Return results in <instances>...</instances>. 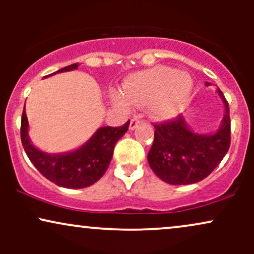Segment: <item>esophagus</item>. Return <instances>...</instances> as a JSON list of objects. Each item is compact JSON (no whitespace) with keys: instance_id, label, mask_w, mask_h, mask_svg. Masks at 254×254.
<instances>
[{"instance_id":"1","label":"esophagus","mask_w":254,"mask_h":254,"mask_svg":"<svg viewBox=\"0 0 254 254\" xmlns=\"http://www.w3.org/2000/svg\"><path fill=\"white\" fill-rule=\"evenodd\" d=\"M139 121H141V117H138V116H136V117L131 118V121H130V130L135 129L137 125H138Z\"/></svg>"}]
</instances>
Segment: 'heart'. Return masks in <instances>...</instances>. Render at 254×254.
Returning <instances> with one entry per match:
<instances>
[{"mask_svg":"<svg viewBox=\"0 0 254 254\" xmlns=\"http://www.w3.org/2000/svg\"><path fill=\"white\" fill-rule=\"evenodd\" d=\"M192 89L189 75L168 66H156L136 72L127 78L124 93L116 95V103L124 109L131 104L149 105L156 118H168L179 111Z\"/></svg>","mask_w":254,"mask_h":254,"instance_id":"b5f03b06","label":"heart"}]
</instances>
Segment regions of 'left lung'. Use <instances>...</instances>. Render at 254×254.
<instances>
[{
  "instance_id": "left-lung-1",
  "label": "left lung",
  "mask_w": 254,
  "mask_h": 254,
  "mask_svg": "<svg viewBox=\"0 0 254 254\" xmlns=\"http://www.w3.org/2000/svg\"><path fill=\"white\" fill-rule=\"evenodd\" d=\"M218 94L224 103L226 115L215 133L192 132L183 116L154 123L155 132L148 162L160 179L172 185L198 183L222 161L230 145V117L228 101L220 89Z\"/></svg>"
}]
</instances>
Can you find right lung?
Instances as JSON below:
<instances>
[{
	"label": "right lung",
	"instance_id": "add662e5",
	"mask_svg": "<svg viewBox=\"0 0 254 254\" xmlns=\"http://www.w3.org/2000/svg\"><path fill=\"white\" fill-rule=\"evenodd\" d=\"M76 68L77 63H75L56 72L74 70ZM129 124L130 121H127L122 127H100L92 138L77 150L50 155L38 150L30 142L27 135V117L24 107L20 135L28 159L46 179L62 188L82 189L93 185L104 176L112 159L115 144L129 129Z\"/></svg>",
	"mask_w": 254,
	"mask_h": 254
}]
</instances>
